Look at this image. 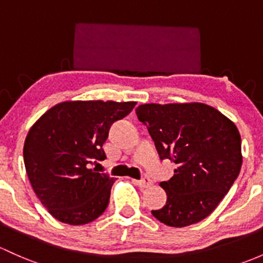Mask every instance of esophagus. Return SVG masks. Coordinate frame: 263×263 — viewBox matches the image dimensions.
I'll return each mask as SVG.
<instances>
[{"instance_id": "obj_1", "label": "esophagus", "mask_w": 263, "mask_h": 263, "mask_svg": "<svg viewBox=\"0 0 263 263\" xmlns=\"http://www.w3.org/2000/svg\"><path fill=\"white\" fill-rule=\"evenodd\" d=\"M136 184L139 185L141 189H146V187H148L153 185V181H151L148 178H143V179H141V180L136 181Z\"/></svg>"}]
</instances>
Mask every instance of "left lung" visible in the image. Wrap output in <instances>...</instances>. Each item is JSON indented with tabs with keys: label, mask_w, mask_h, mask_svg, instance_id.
<instances>
[{
	"label": "left lung",
	"mask_w": 263,
	"mask_h": 263,
	"mask_svg": "<svg viewBox=\"0 0 263 263\" xmlns=\"http://www.w3.org/2000/svg\"><path fill=\"white\" fill-rule=\"evenodd\" d=\"M147 126L160 159L178 167L167 181L166 204L153 215L170 227L200 222L217 208L242 166L241 135L233 121L199 102L146 103L136 108Z\"/></svg>",
	"instance_id": "1"
}]
</instances>
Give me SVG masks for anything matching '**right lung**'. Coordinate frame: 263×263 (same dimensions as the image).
Returning a JSON list of instances; mask_svg holds the SVG:
<instances>
[{"label":"right lung","mask_w":263,"mask_h":263,"mask_svg":"<svg viewBox=\"0 0 263 263\" xmlns=\"http://www.w3.org/2000/svg\"><path fill=\"white\" fill-rule=\"evenodd\" d=\"M136 102L65 101L31 126L24 161L35 194L55 219L65 224L93 222L106 211L115 178L92 168L106 159L103 143L115 121Z\"/></svg>","instance_id":"1"}]
</instances>
